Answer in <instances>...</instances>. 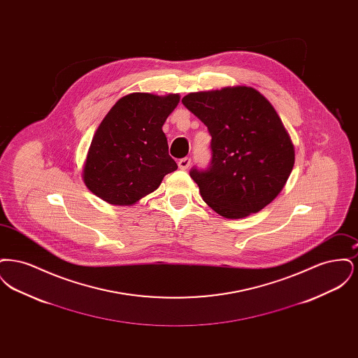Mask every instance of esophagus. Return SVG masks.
Wrapping results in <instances>:
<instances>
[{
  "label": "esophagus",
  "mask_w": 358,
  "mask_h": 358,
  "mask_svg": "<svg viewBox=\"0 0 358 358\" xmlns=\"http://www.w3.org/2000/svg\"><path fill=\"white\" fill-rule=\"evenodd\" d=\"M189 166H190V158H189V157H185V158H182V159L178 161V168H180V169L187 171Z\"/></svg>",
  "instance_id": "esophagus-1"
}]
</instances>
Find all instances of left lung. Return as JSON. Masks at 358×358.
Listing matches in <instances>:
<instances>
[{"mask_svg": "<svg viewBox=\"0 0 358 358\" xmlns=\"http://www.w3.org/2000/svg\"><path fill=\"white\" fill-rule=\"evenodd\" d=\"M182 104L212 136L209 166L190 171L205 203L227 219L247 217L270 204L295 161L273 104L245 85L190 92Z\"/></svg>", "mask_w": 358, "mask_h": 358, "instance_id": "obj_1", "label": "left lung"}]
</instances>
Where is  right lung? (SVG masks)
Wrapping results in <instances>:
<instances>
[{"mask_svg":"<svg viewBox=\"0 0 358 358\" xmlns=\"http://www.w3.org/2000/svg\"><path fill=\"white\" fill-rule=\"evenodd\" d=\"M180 102L178 94L134 92L120 98L91 141L83 181L113 205L136 204L177 169L162 126Z\"/></svg>","mask_w":358,"mask_h":358,"instance_id":"obj_1","label":"right lung"}]
</instances>
